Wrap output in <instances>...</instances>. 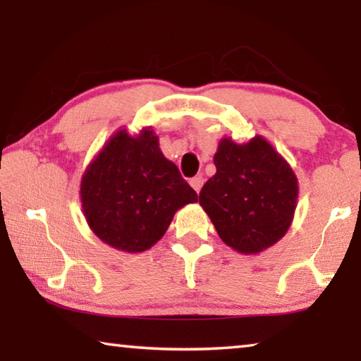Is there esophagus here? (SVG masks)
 I'll use <instances>...</instances> for the list:
<instances>
[{"label": "esophagus", "mask_w": 361, "mask_h": 361, "mask_svg": "<svg viewBox=\"0 0 361 361\" xmlns=\"http://www.w3.org/2000/svg\"><path fill=\"white\" fill-rule=\"evenodd\" d=\"M191 186L194 188V191L195 192H199L200 191V188H202V185H204V176L202 175H197V176H194V178H191Z\"/></svg>", "instance_id": "34e87169"}]
</instances>
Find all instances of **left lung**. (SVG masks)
Instances as JSON below:
<instances>
[{
    "mask_svg": "<svg viewBox=\"0 0 361 361\" xmlns=\"http://www.w3.org/2000/svg\"><path fill=\"white\" fill-rule=\"evenodd\" d=\"M216 173L205 183L199 204L226 245L242 255L272 247L291 226L298 178L264 137L247 143L221 138L213 156Z\"/></svg>",
    "mask_w": 361,
    "mask_h": 361,
    "instance_id": "8db88e82",
    "label": "left lung"
}]
</instances>
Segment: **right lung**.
Returning a JSON list of instances; mask_svg holds the SVG:
<instances>
[{
	"label": "right lung",
	"instance_id": "1",
	"mask_svg": "<svg viewBox=\"0 0 361 361\" xmlns=\"http://www.w3.org/2000/svg\"><path fill=\"white\" fill-rule=\"evenodd\" d=\"M79 195L94 234L127 253L151 248L176 210L197 202L178 167L164 157L151 127L135 137L126 129L116 132L85 169Z\"/></svg>",
	"mask_w": 361,
	"mask_h": 361
}]
</instances>
